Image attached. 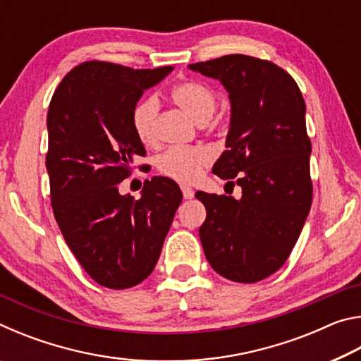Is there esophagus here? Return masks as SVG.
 <instances>
[{"instance_id":"esophagus-1","label":"esophagus","mask_w":361,"mask_h":361,"mask_svg":"<svg viewBox=\"0 0 361 361\" xmlns=\"http://www.w3.org/2000/svg\"><path fill=\"white\" fill-rule=\"evenodd\" d=\"M181 191H183V197H185V199H192L194 197V191L189 186H181Z\"/></svg>"}]
</instances>
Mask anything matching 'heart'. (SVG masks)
Returning <instances> with one entry per match:
<instances>
[{
  "instance_id": "1",
  "label": "heart",
  "mask_w": 361,
  "mask_h": 361,
  "mask_svg": "<svg viewBox=\"0 0 361 361\" xmlns=\"http://www.w3.org/2000/svg\"><path fill=\"white\" fill-rule=\"evenodd\" d=\"M170 97L183 111L204 124L215 114L218 95L209 84L195 79H188L173 85ZM159 103L154 97H146L135 103L132 109V127L137 138L145 145L156 140V118ZM212 151L204 146H175L157 157V172L169 180L189 185L200 178L204 170L210 166Z\"/></svg>"
}]
</instances>
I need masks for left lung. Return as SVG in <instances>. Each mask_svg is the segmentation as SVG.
<instances>
[{
	"instance_id": "8db88e82",
	"label": "left lung",
	"mask_w": 361,
	"mask_h": 361,
	"mask_svg": "<svg viewBox=\"0 0 361 361\" xmlns=\"http://www.w3.org/2000/svg\"><path fill=\"white\" fill-rule=\"evenodd\" d=\"M189 68L219 79L228 89L229 149L213 173L242 188L239 200L195 192L207 210L199 229L205 258L232 282H259L288 259L312 204V145L302 94L279 65L243 54Z\"/></svg>"
}]
</instances>
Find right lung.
Instances as JSON below:
<instances>
[{
	"instance_id": "right-lung-1",
	"label": "right lung",
	"mask_w": 361,
	"mask_h": 361,
	"mask_svg": "<svg viewBox=\"0 0 361 361\" xmlns=\"http://www.w3.org/2000/svg\"><path fill=\"white\" fill-rule=\"evenodd\" d=\"M170 71L89 60L62 79L49 105L54 216L84 271L111 290L135 286L152 272L183 199L178 185L164 176L146 180L138 200L119 194L133 162L146 156L132 109Z\"/></svg>"
}]
</instances>
